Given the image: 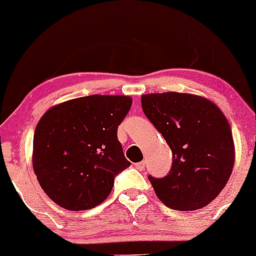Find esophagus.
<instances>
[{
    "instance_id": "esophagus-1",
    "label": "esophagus",
    "mask_w": 256,
    "mask_h": 256,
    "mask_svg": "<svg viewBox=\"0 0 256 256\" xmlns=\"http://www.w3.org/2000/svg\"><path fill=\"white\" fill-rule=\"evenodd\" d=\"M134 166H136L137 169H138V170H144V166H146V162H137V164H134Z\"/></svg>"
}]
</instances>
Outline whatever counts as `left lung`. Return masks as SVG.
<instances>
[{
	"label": "left lung",
	"instance_id": "obj_1",
	"mask_svg": "<svg viewBox=\"0 0 256 256\" xmlns=\"http://www.w3.org/2000/svg\"><path fill=\"white\" fill-rule=\"evenodd\" d=\"M141 103L172 152L169 175L150 176L156 196L166 206L184 212L212 203L234 165V141L227 118L215 103L198 94H148Z\"/></svg>",
	"mask_w": 256,
	"mask_h": 256
}]
</instances>
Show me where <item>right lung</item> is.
I'll use <instances>...</instances> for the list:
<instances>
[{
    "instance_id": "obj_1",
    "label": "right lung",
    "mask_w": 256,
    "mask_h": 256,
    "mask_svg": "<svg viewBox=\"0 0 256 256\" xmlns=\"http://www.w3.org/2000/svg\"><path fill=\"white\" fill-rule=\"evenodd\" d=\"M132 98L92 94L50 106L34 134L32 169L57 206L80 212L110 194L114 176L131 162L118 141V126Z\"/></svg>"
}]
</instances>
